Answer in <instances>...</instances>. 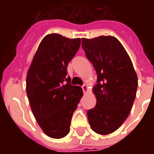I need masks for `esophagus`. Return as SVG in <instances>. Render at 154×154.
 I'll return each instance as SVG.
<instances>
[{"label": "esophagus", "instance_id": "esophagus-1", "mask_svg": "<svg viewBox=\"0 0 154 154\" xmlns=\"http://www.w3.org/2000/svg\"><path fill=\"white\" fill-rule=\"evenodd\" d=\"M82 90H83L84 92H87V90H88V85H87V84H84L83 86L82 87Z\"/></svg>", "mask_w": 154, "mask_h": 154}]
</instances>
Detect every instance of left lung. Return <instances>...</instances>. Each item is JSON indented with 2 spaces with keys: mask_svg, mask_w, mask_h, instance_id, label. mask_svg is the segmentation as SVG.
<instances>
[{
  "mask_svg": "<svg viewBox=\"0 0 154 154\" xmlns=\"http://www.w3.org/2000/svg\"><path fill=\"white\" fill-rule=\"evenodd\" d=\"M82 46L97 73V84L92 88L97 105L87 110L88 121L93 131L109 134L129 116L138 87L137 74L116 37L82 38Z\"/></svg>",
  "mask_w": 154,
  "mask_h": 154,
  "instance_id": "obj_1",
  "label": "left lung"
}]
</instances>
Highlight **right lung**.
<instances>
[{
  "label": "right lung",
  "instance_id": "1",
  "mask_svg": "<svg viewBox=\"0 0 154 154\" xmlns=\"http://www.w3.org/2000/svg\"><path fill=\"white\" fill-rule=\"evenodd\" d=\"M81 38L58 34L44 37L26 77V92L32 112L44 134L61 139L70 131L71 119L83 96L82 87L67 77L68 63L79 49Z\"/></svg>",
  "mask_w": 154,
  "mask_h": 154
}]
</instances>
